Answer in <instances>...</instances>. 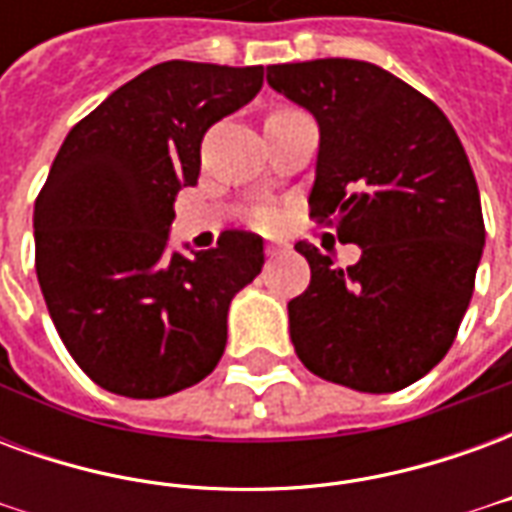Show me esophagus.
<instances>
[{"label": "esophagus", "mask_w": 512, "mask_h": 512, "mask_svg": "<svg viewBox=\"0 0 512 512\" xmlns=\"http://www.w3.org/2000/svg\"><path fill=\"white\" fill-rule=\"evenodd\" d=\"M266 255H268V257L282 255V246H279V244H266Z\"/></svg>", "instance_id": "34e87169"}]
</instances>
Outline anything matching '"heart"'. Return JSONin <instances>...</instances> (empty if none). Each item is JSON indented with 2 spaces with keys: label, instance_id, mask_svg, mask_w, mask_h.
Returning <instances> with one entry per match:
<instances>
[{
  "label": "heart",
  "instance_id": "1",
  "mask_svg": "<svg viewBox=\"0 0 512 512\" xmlns=\"http://www.w3.org/2000/svg\"><path fill=\"white\" fill-rule=\"evenodd\" d=\"M277 213L271 211V208H260L255 211V224L257 227H263V230H271V227H277Z\"/></svg>",
  "mask_w": 512,
  "mask_h": 512
}]
</instances>
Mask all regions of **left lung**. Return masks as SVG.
I'll use <instances>...</instances> for the list:
<instances>
[{"instance_id":"1","label":"left lung","mask_w":512,"mask_h":512,"mask_svg":"<svg viewBox=\"0 0 512 512\" xmlns=\"http://www.w3.org/2000/svg\"><path fill=\"white\" fill-rule=\"evenodd\" d=\"M266 79L321 126L310 216L362 249L337 268L296 244L312 274L288 304L296 354L359 392L406 389L444 359L472 301L485 224L466 150L439 106L370 62L268 65Z\"/></svg>"}]
</instances>
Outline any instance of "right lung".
Instances as JSON below:
<instances>
[{
	"label": "right lung",
	"instance_id": "obj_1",
	"mask_svg": "<svg viewBox=\"0 0 512 512\" xmlns=\"http://www.w3.org/2000/svg\"><path fill=\"white\" fill-rule=\"evenodd\" d=\"M263 65L158 62L65 136L35 200V271L60 340L95 384L167 397L219 365L227 310L263 268V238L167 252L180 186L205 131L249 104Z\"/></svg>",
	"mask_w": 512,
	"mask_h": 512
}]
</instances>
